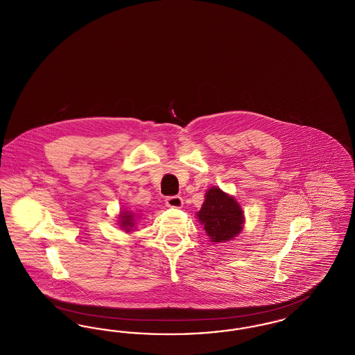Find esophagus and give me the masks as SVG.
<instances>
[{"label": "esophagus", "instance_id": "obj_1", "mask_svg": "<svg viewBox=\"0 0 355 355\" xmlns=\"http://www.w3.org/2000/svg\"><path fill=\"white\" fill-rule=\"evenodd\" d=\"M165 202H166V206H169V207L180 209V207H182V205H184V200H182V197H180V196H173V197H168Z\"/></svg>", "mask_w": 355, "mask_h": 355}]
</instances>
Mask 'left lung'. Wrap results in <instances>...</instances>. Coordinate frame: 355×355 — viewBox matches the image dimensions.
<instances>
[{"label":"left lung","mask_w":355,"mask_h":355,"mask_svg":"<svg viewBox=\"0 0 355 355\" xmlns=\"http://www.w3.org/2000/svg\"><path fill=\"white\" fill-rule=\"evenodd\" d=\"M196 217L213 243L232 241L243 230L245 214L241 205L217 186L206 191L202 207Z\"/></svg>","instance_id":"1"}]
</instances>
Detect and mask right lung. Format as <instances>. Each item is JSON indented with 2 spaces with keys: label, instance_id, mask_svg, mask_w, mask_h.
Returning <instances> with one entry per match:
<instances>
[{
  "label": "right lung",
  "instance_id": "right-lung-1",
  "mask_svg": "<svg viewBox=\"0 0 355 355\" xmlns=\"http://www.w3.org/2000/svg\"><path fill=\"white\" fill-rule=\"evenodd\" d=\"M135 218H139V213L135 214V211L123 209L119 211V226L121 230H125L126 233H133L135 229Z\"/></svg>",
  "mask_w": 355,
  "mask_h": 355
}]
</instances>
